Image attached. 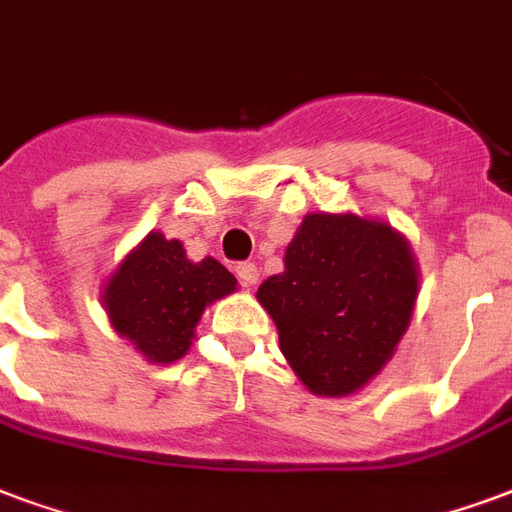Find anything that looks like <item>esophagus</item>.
<instances>
[{
    "label": "esophagus",
    "instance_id": "obj_1",
    "mask_svg": "<svg viewBox=\"0 0 512 512\" xmlns=\"http://www.w3.org/2000/svg\"><path fill=\"white\" fill-rule=\"evenodd\" d=\"M237 278H240L242 286H256L259 283V267L245 261V264H237Z\"/></svg>",
    "mask_w": 512,
    "mask_h": 512
}]
</instances>
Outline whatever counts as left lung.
Here are the masks:
<instances>
[{
    "label": "left lung",
    "mask_w": 512,
    "mask_h": 512,
    "mask_svg": "<svg viewBox=\"0 0 512 512\" xmlns=\"http://www.w3.org/2000/svg\"><path fill=\"white\" fill-rule=\"evenodd\" d=\"M283 264L256 291L278 326L280 351L318 397L356 394L386 367L413 318L410 245L375 218L310 213Z\"/></svg>",
    "instance_id": "1"
}]
</instances>
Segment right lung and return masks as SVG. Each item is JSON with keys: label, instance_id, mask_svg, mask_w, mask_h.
Wrapping results in <instances>:
<instances>
[{"label": "right lung", "instance_id": "right-lung-1", "mask_svg": "<svg viewBox=\"0 0 512 512\" xmlns=\"http://www.w3.org/2000/svg\"><path fill=\"white\" fill-rule=\"evenodd\" d=\"M237 280L221 261H191L183 242L151 232L107 278L102 305L121 337L153 364L183 359L207 305L224 299Z\"/></svg>", "mask_w": 512, "mask_h": 512}]
</instances>
